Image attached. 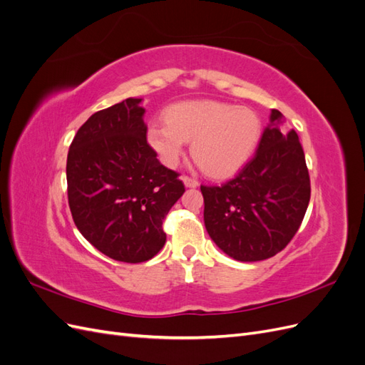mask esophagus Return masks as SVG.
I'll return each mask as SVG.
<instances>
[{
    "mask_svg": "<svg viewBox=\"0 0 365 365\" xmlns=\"http://www.w3.org/2000/svg\"><path fill=\"white\" fill-rule=\"evenodd\" d=\"M182 182L185 184V187H192V189H195V187H197L200 185V182H197L196 180H193V178H190V176H182Z\"/></svg>",
    "mask_w": 365,
    "mask_h": 365,
    "instance_id": "1",
    "label": "esophagus"
}]
</instances>
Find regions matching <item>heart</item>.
I'll return each instance as SVG.
<instances>
[{
    "instance_id": "1",
    "label": "heart",
    "mask_w": 365,
    "mask_h": 365,
    "mask_svg": "<svg viewBox=\"0 0 365 365\" xmlns=\"http://www.w3.org/2000/svg\"><path fill=\"white\" fill-rule=\"evenodd\" d=\"M165 123L148 129V143L165 168H176L187 141L205 173L225 178L244 168L256 150L262 121L250 108L215 101H185L165 109Z\"/></svg>"
}]
</instances>
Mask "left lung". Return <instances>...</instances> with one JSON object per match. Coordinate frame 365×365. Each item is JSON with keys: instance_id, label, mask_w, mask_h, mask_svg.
<instances>
[{"instance_id": "left-lung-1", "label": "left lung", "mask_w": 365, "mask_h": 365, "mask_svg": "<svg viewBox=\"0 0 365 365\" xmlns=\"http://www.w3.org/2000/svg\"><path fill=\"white\" fill-rule=\"evenodd\" d=\"M272 109L256 155L224 185H201L208 236L227 256L259 262L295 236L311 200L304 152L294 129L280 130Z\"/></svg>"}]
</instances>
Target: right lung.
<instances>
[{
    "label": "right lung",
    "instance_id": "right-lung-1",
    "mask_svg": "<svg viewBox=\"0 0 365 365\" xmlns=\"http://www.w3.org/2000/svg\"><path fill=\"white\" fill-rule=\"evenodd\" d=\"M143 98L102 109L77 130L68 150L73 220L105 256L140 263L165 244L163 220L185 192L146 140Z\"/></svg>",
    "mask_w": 365,
    "mask_h": 365
}]
</instances>
